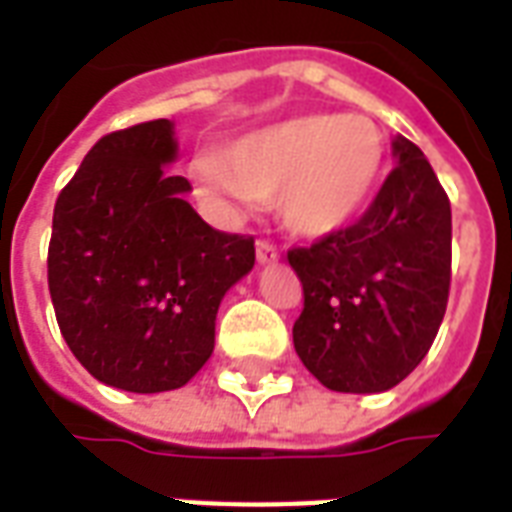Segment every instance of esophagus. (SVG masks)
<instances>
[{
  "mask_svg": "<svg viewBox=\"0 0 512 512\" xmlns=\"http://www.w3.org/2000/svg\"><path fill=\"white\" fill-rule=\"evenodd\" d=\"M277 257H279V249L271 244V241H266V238H260V241H257V263H263V266H266V263H274Z\"/></svg>",
  "mask_w": 512,
  "mask_h": 512,
  "instance_id": "esophagus-1",
  "label": "esophagus"
}]
</instances>
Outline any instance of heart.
Returning <instances> with one entry per match:
<instances>
[{
	"label": "heart",
	"mask_w": 512,
	"mask_h": 512,
	"mask_svg": "<svg viewBox=\"0 0 512 512\" xmlns=\"http://www.w3.org/2000/svg\"><path fill=\"white\" fill-rule=\"evenodd\" d=\"M386 169V142L365 117L304 115L238 139L197 180L224 211L274 200L290 233L321 238L365 211Z\"/></svg>",
	"instance_id": "heart-1"
}]
</instances>
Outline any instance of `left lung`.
Segmentation results:
<instances>
[{"instance_id": "1", "label": "left lung", "mask_w": 512, "mask_h": 512, "mask_svg": "<svg viewBox=\"0 0 512 512\" xmlns=\"http://www.w3.org/2000/svg\"><path fill=\"white\" fill-rule=\"evenodd\" d=\"M397 167L354 224L293 246L304 307L296 354L326 389L384 392L425 359L450 296L452 211L414 142H392Z\"/></svg>"}]
</instances>
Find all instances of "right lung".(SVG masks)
I'll return each mask as SVG.
<instances>
[{"label":"right lung","mask_w":512,"mask_h":512,"mask_svg":"<svg viewBox=\"0 0 512 512\" xmlns=\"http://www.w3.org/2000/svg\"><path fill=\"white\" fill-rule=\"evenodd\" d=\"M169 120L101 136L54 205L49 293L84 370L126 392H169L213 354L224 293L255 266L252 235L222 233L164 175Z\"/></svg>","instance_id":"add662e5"}]
</instances>
